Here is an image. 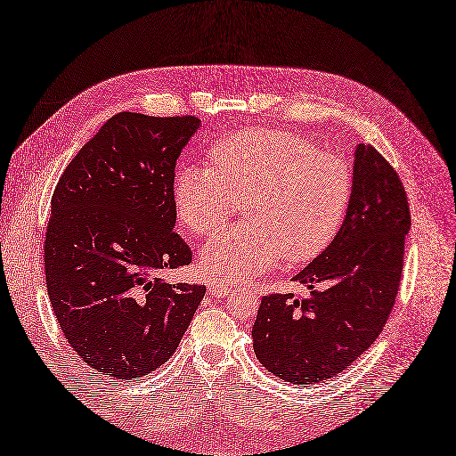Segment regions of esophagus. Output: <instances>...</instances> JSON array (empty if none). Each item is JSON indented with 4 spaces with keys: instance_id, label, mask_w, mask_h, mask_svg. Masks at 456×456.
<instances>
[{
    "instance_id": "34e87169",
    "label": "esophagus",
    "mask_w": 456,
    "mask_h": 456,
    "mask_svg": "<svg viewBox=\"0 0 456 456\" xmlns=\"http://www.w3.org/2000/svg\"><path fill=\"white\" fill-rule=\"evenodd\" d=\"M209 292H211L215 297H226V296H230L232 289L226 287V285H221V282H211V285H209Z\"/></svg>"
}]
</instances>
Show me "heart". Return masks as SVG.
Returning a JSON list of instances; mask_svg holds the SVG:
<instances>
[{"label":"heart","mask_w":456,"mask_h":456,"mask_svg":"<svg viewBox=\"0 0 456 456\" xmlns=\"http://www.w3.org/2000/svg\"><path fill=\"white\" fill-rule=\"evenodd\" d=\"M209 164L175 177L174 206L188 232L211 235L245 201L248 221L201 248V270L215 281H245L281 256L289 264L315 260L353 200L349 162L287 130L233 132L211 147Z\"/></svg>","instance_id":"1"}]
</instances>
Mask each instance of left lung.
<instances>
[{
  "instance_id": "left-lung-1",
  "label": "left lung",
  "mask_w": 456,
  "mask_h": 456,
  "mask_svg": "<svg viewBox=\"0 0 456 456\" xmlns=\"http://www.w3.org/2000/svg\"><path fill=\"white\" fill-rule=\"evenodd\" d=\"M410 226L396 169L358 143L347 216L324 253L294 277L309 296L262 297L253 324L262 366L282 381L311 385L336 378L368 351L395 307Z\"/></svg>"
}]
</instances>
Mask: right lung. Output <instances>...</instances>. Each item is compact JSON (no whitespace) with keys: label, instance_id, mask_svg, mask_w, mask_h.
Wrapping results in <instances>:
<instances>
[{"label":"right lung","instance_id":"obj_1","mask_svg":"<svg viewBox=\"0 0 456 456\" xmlns=\"http://www.w3.org/2000/svg\"><path fill=\"white\" fill-rule=\"evenodd\" d=\"M196 117L118 113L77 152L51 200L45 277L54 315L85 362L132 381L175 353L206 296L159 277L192 262L174 232L175 164Z\"/></svg>","mask_w":456,"mask_h":456}]
</instances>
